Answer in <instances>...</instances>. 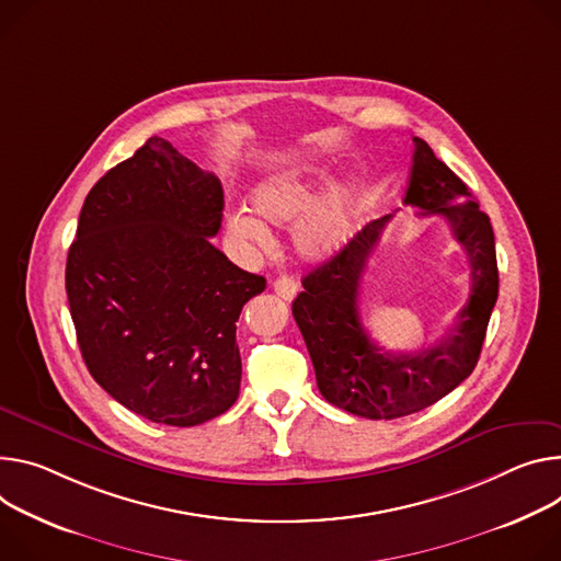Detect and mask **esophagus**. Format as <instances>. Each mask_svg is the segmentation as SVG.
Listing matches in <instances>:
<instances>
[{
  "mask_svg": "<svg viewBox=\"0 0 561 561\" xmlns=\"http://www.w3.org/2000/svg\"><path fill=\"white\" fill-rule=\"evenodd\" d=\"M273 288H275V293H277L282 299H286V301H290V299L297 295V290H299L297 282H295L293 277H286V275L277 277V279L273 282Z\"/></svg>",
  "mask_w": 561,
  "mask_h": 561,
  "instance_id": "esophagus-1",
  "label": "esophagus"
}]
</instances>
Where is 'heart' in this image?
<instances>
[{"mask_svg":"<svg viewBox=\"0 0 561 561\" xmlns=\"http://www.w3.org/2000/svg\"><path fill=\"white\" fill-rule=\"evenodd\" d=\"M324 185V170L293 168L271 174L250 192L252 213L257 214L266 224L290 226L307 213V217L295 226L293 245L309 262L329 260L331 254H335L348 241L353 232L355 196L351 187H337L318 208L313 211L310 209ZM256 218L243 208L232 210L228 215L230 234L252 245H266L271 239L268 228L259 221L261 218Z\"/></svg>","mask_w":561,"mask_h":561,"instance_id":"1","label":"heart"}]
</instances>
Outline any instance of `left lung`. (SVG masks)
Instances as JSON below:
<instances>
[{
	"mask_svg": "<svg viewBox=\"0 0 561 561\" xmlns=\"http://www.w3.org/2000/svg\"><path fill=\"white\" fill-rule=\"evenodd\" d=\"M414 145L404 203L421 208V215H440L472 266V290L454 327L419 353L385 351L365 331L360 282L391 215L367 224L335 257L304 277V290L293 301L320 393L340 410L371 421L416 414L461 385L479 363L499 295L490 217L423 138H414Z\"/></svg>",
	"mask_w": 561,
	"mask_h": 561,
	"instance_id": "1",
	"label": "left lung"
}]
</instances>
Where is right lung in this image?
Returning <instances> with one entry per match:
<instances>
[{
  "instance_id": "obj_1",
  "label": "right lung",
  "mask_w": 561,
  "mask_h": 561,
  "mask_svg": "<svg viewBox=\"0 0 561 561\" xmlns=\"http://www.w3.org/2000/svg\"><path fill=\"white\" fill-rule=\"evenodd\" d=\"M221 217L219 179L159 136L84 198L65 277L82 360L151 423L201 425L239 396L237 320L266 279L210 243Z\"/></svg>"
}]
</instances>
